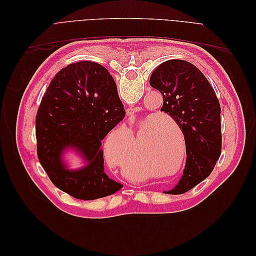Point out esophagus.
Listing matches in <instances>:
<instances>
[{
  "mask_svg": "<svg viewBox=\"0 0 256 256\" xmlns=\"http://www.w3.org/2000/svg\"><path fill=\"white\" fill-rule=\"evenodd\" d=\"M134 114H136L134 109H128V110H127V115L129 116V118H130V116H134Z\"/></svg>",
  "mask_w": 256,
  "mask_h": 256,
  "instance_id": "obj_1",
  "label": "esophagus"
}]
</instances>
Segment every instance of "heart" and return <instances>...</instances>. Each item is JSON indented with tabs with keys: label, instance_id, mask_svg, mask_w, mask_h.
<instances>
[{
	"label": "heart",
	"instance_id": "heart-1",
	"mask_svg": "<svg viewBox=\"0 0 256 256\" xmlns=\"http://www.w3.org/2000/svg\"><path fill=\"white\" fill-rule=\"evenodd\" d=\"M178 133L184 138L182 129L173 118H157L156 113L148 114L138 122L134 134L124 126L112 130L104 141V158L111 166L124 168L127 177L142 180L146 171L144 164L152 171H159L177 160L182 150ZM138 150L142 152L143 162L135 159Z\"/></svg>",
	"mask_w": 256,
	"mask_h": 256
}]
</instances>
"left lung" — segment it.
I'll use <instances>...</instances> for the list:
<instances>
[{
    "label": "left lung",
    "instance_id": "1",
    "mask_svg": "<svg viewBox=\"0 0 256 256\" xmlns=\"http://www.w3.org/2000/svg\"><path fill=\"white\" fill-rule=\"evenodd\" d=\"M150 84L164 97L161 111L171 115L184 131L187 152L184 175L168 191L182 194L210 175L220 158V102L206 76L187 60H170L160 64Z\"/></svg>",
    "mask_w": 256,
    "mask_h": 256
}]
</instances>
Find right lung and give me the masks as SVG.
<instances>
[{"label": "right lung", "instance_id": "right-lung-1", "mask_svg": "<svg viewBox=\"0 0 256 256\" xmlns=\"http://www.w3.org/2000/svg\"><path fill=\"white\" fill-rule=\"evenodd\" d=\"M125 115L115 81L104 66L82 60L60 69L44 92L35 126L37 156L53 184L84 200L120 190L104 172L100 147ZM66 148L76 149L88 166L67 170L61 161Z\"/></svg>", "mask_w": 256, "mask_h": 256}]
</instances>
